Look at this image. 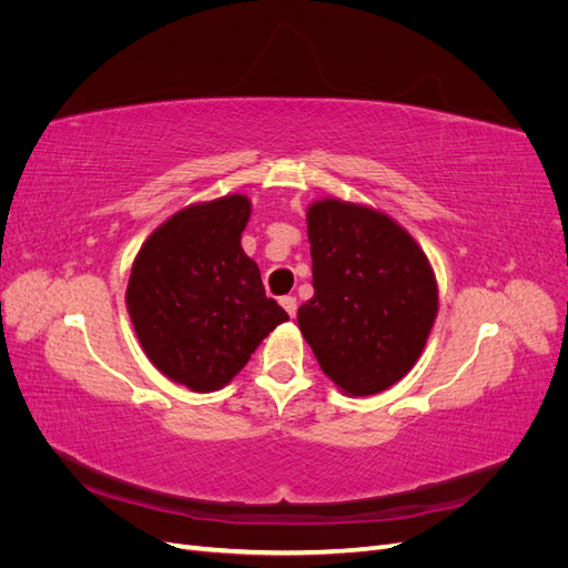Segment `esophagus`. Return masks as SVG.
I'll return each mask as SVG.
<instances>
[{"label": "esophagus", "mask_w": 568, "mask_h": 568, "mask_svg": "<svg viewBox=\"0 0 568 568\" xmlns=\"http://www.w3.org/2000/svg\"><path fill=\"white\" fill-rule=\"evenodd\" d=\"M280 303H282V307H284V311H286L291 317H296L298 303H296V298H294V296H284Z\"/></svg>", "instance_id": "esophagus-1"}]
</instances>
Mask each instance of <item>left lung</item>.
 <instances>
[{"instance_id": "8db88e82", "label": "left lung", "mask_w": 568, "mask_h": 568, "mask_svg": "<svg viewBox=\"0 0 568 568\" xmlns=\"http://www.w3.org/2000/svg\"><path fill=\"white\" fill-rule=\"evenodd\" d=\"M315 296L298 326L322 372L351 395L382 393L415 367L438 313L424 251L367 205L322 199L307 209Z\"/></svg>"}]
</instances>
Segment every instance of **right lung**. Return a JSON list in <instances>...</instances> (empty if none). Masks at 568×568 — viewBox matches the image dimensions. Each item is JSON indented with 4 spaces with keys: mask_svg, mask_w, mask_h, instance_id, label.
<instances>
[{
    "mask_svg": "<svg viewBox=\"0 0 568 568\" xmlns=\"http://www.w3.org/2000/svg\"><path fill=\"white\" fill-rule=\"evenodd\" d=\"M248 217L242 194L189 205L134 257L125 301L136 338L168 379L196 393L230 384L288 320L242 248Z\"/></svg>",
    "mask_w": 568,
    "mask_h": 568,
    "instance_id": "obj_1",
    "label": "right lung"
}]
</instances>
